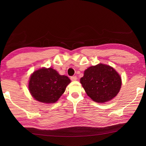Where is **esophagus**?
I'll use <instances>...</instances> for the list:
<instances>
[{
    "mask_svg": "<svg viewBox=\"0 0 146 146\" xmlns=\"http://www.w3.org/2000/svg\"><path fill=\"white\" fill-rule=\"evenodd\" d=\"M71 80H72V81H76L77 80V77L76 76H73L71 77Z\"/></svg>",
    "mask_w": 146,
    "mask_h": 146,
    "instance_id": "34e87169",
    "label": "esophagus"
}]
</instances>
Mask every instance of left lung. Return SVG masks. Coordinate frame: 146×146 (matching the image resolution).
Wrapping results in <instances>:
<instances>
[{
    "label": "left lung",
    "mask_w": 146,
    "mask_h": 146,
    "mask_svg": "<svg viewBox=\"0 0 146 146\" xmlns=\"http://www.w3.org/2000/svg\"><path fill=\"white\" fill-rule=\"evenodd\" d=\"M80 83L93 100L104 103L116 97L121 88L122 80L113 68L100 63L87 68Z\"/></svg>",
    "instance_id": "8db88e82"
}]
</instances>
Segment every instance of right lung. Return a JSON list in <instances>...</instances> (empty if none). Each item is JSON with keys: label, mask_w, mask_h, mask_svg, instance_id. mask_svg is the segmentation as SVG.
I'll use <instances>...</instances> for the list:
<instances>
[{"label": "right lung", "mask_w": 146, "mask_h": 146, "mask_svg": "<svg viewBox=\"0 0 146 146\" xmlns=\"http://www.w3.org/2000/svg\"><path fill=\"white\" fill-rule=\"evenodd\" d=\"M70 82L68 76L60 75L52 68H42L35 71L31 76L29 90L36 100L53 104L63 95Z\"/></svg>", "instance_id": "right-lung-1"}]
</instances>
